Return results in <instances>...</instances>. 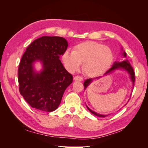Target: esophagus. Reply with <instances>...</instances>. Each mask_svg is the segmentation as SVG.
<instances>
[{
  "mask_svg": "<svg viewBox=\"0 0 148 148\" xmlns=\"http://www.w3.org/2000/svg\"><path fill=\"white\" fill-rule=\"evenodd\" d=\"M83 77H80V76H76V77H74V80L75 81H78V82H82L83 81Z\"/></svg>",
  "mask_w": 148,
  "mask_h": 148,
  "instance_id": "obj_1",
  "label": "esophagus"
}]
</instances>
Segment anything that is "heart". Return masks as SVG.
I'll use <instances>...</instances> for the list:
<instances>
[{"mask_svg":"<svg viewBox=\"0 0 148 148\" xmlns=\"http://www.w3.org/2000/svg\"><path fill=\"white\" fill-rule=\"evenodd\" d=\"M114 60L113 52L106 46L95 41H86L76 45L72 52L65 51L62 60L69 71L73 72L83 64L84 73L91 77L101 75Z\"/></svg>","mask_w":148,"mask_h":148,"instance_id":"heart-1","label":"heart"}]
</instances>
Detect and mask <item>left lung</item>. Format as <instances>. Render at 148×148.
Here are the masks:
<instances>
[{
  "label": "left lung",
  "instance_id": "obj_1",
  "mask_svg": "<svg viewBox=\"0 0 148 148\" xmlns=\"http://www.w3.org/2000/svg\"><path fill=\"white\" fill-rule=\"evenodd\" d=\"M122 55L123 56V57L124 58H126L127 57V53L126 52H125V51H123ZM123 69L125 70H126L127 72L130 74V78H131V80L132 82L133 83V86H134V83H135V72H134V70L133 69V67L132 66V65H130V64L129 63V62L128 61V60H125L124 61H122V62H114V65H112V66L111 67V68L107 70L106 73L104 75H106V74H108V73H110V72H112V71L115 70H117V69ZM92 81V79L91 78H89V79H88L86 80H85V82H84V89L86 88V87L88 86V85L90 84L91 83V82ZM130 100V99H129ZM126 105V104H125ZM88 109L91 112L92 114H93L94 115H95L96 116H97V117H106V116H107L108 115H101V114H97L96 112H94L93 110H91L89 108V107L86 106Z\"/></svg>",
  "mask_w": 148,
  "mask_h": 148
}]
</instances>
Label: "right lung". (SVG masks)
<instances>
[{"instance_id": "obj_1", "label": "right lung", "mask_w": 148, "mask_h": 148, "mask_svg": "<svg viewBox=\"0 0 148 148\" xmlns=\"http://www.w3.org/2000/svg\"><path fill=\"white\" fill-rule=\"evenodd\" d=\"M68 47L66 40L59 36H42L31 43L22 56L18 67L19 91L33 108L52 112L58 108L73 77L59 59ZM39 60L43 69L35 72L33 63Z\"/></svg>"}]
</instances>
